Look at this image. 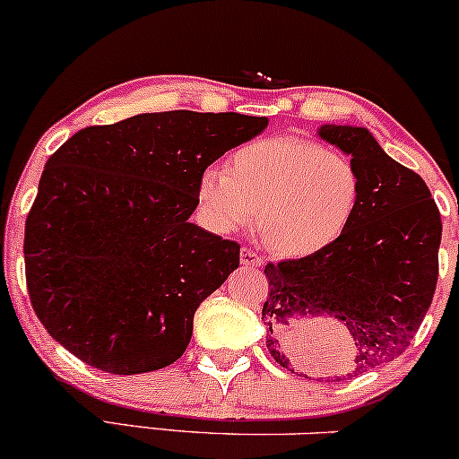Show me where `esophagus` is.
Masks as SVG:
<instances>
[{"mask_svg":"<svg viewBox=\"0 0 459 459\" xmlns=\"http://www.w3.org/2000/svg\"><path fill=\"white\" fill-rule=\"evenodd\" d=\"M240 262H242V265H253V268H259V265H264L265 259H264L262 255H259L257 251H253V248L242 247V251H240Z\"/></svg>","mask_w":459,"mask_h":459,"instance_id":"1","label":"esophagus"}]
</instances>
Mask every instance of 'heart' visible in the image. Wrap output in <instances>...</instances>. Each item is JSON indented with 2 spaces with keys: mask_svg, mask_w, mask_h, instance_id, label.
Returning a JSON list of instances; mask_svg holds the SVG:
<instances>
[{
  "mask_svg": "<svg viewBox=\"0 0 459 459\" xmlns=\"http://www.w3.org/2000/svg\"><path fill=\"white\" fill-rule=\"evenodd\" d=\"M359 174L349 157L298 135L262 138L236 149L225 172L206 168L197 202L221 234L255 221L279 255L307 257L333 245L353 219Z\"/></svg>",
  "mask_w": 459,
  "mask_h": 459,
  "instance_id": "b5f03b06",
  "label": "heart"
}]
</instances>
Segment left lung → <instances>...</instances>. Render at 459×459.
<instances>
[{
	"instance_id": "left-lung-1",
	"label": "left lung",
	"mask_w": 459,
	"mask_h": 459,
	"mask_svg": "<svg viewBox=\"0 0 459 459\" xmlns=\"http://www.w3.org/2000/svg\"><path fill=\"white\" fill-rule=\"evenodd\" d=\"M319 135L358 168V208L324 251L265 265L262 321L270 355L291 372L310 366L308 321H342L355 347L351 378L398 358L420 330L437 290L443 223L423 178L385 155L368 129L324 126Z\"/></svg>"
}]
</instances>
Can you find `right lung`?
Returning <instances> with one entry per match:
<instances>
[{
  "instance_id": "add662e5",
  "label": "right lung",
  "mask_w": 459,
  "mask_h": 459,
  "mask_svg": "<svg viewBox=\"0 0 459 459\" xmlns=\"http://www.w3.org/2000/svg\"><path fill=\"white\" fill-rule=\"evenodd\" d=\"M268 126L238 112H149L91 126L48 157L25 221L31 307L61 347L112 375L185 353L240 245L189 223L197 180Z\"/></svg>"
}]
</instances>
